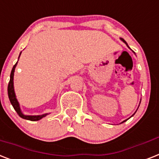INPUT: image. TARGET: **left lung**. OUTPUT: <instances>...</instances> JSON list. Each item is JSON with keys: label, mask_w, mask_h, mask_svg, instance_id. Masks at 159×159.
Returning <instances> with one entry per match:
<instances>
[{"label": "left lung", "mask_w": 159, "mask_h": 159, "mask_svg": "<svg viewBox=\"0 0 159 159\" xmlns=\"http://www.w3.org/2000/svg\"><path fill=\"white\" fill-rule=\"evenodd\" d=\"M120 39L122 40V42H124V43H125V44H126V46H127V47H128V48H129V49H130V47H129V46H128V45H127V43H126V41H125V40H124V39H122V38H120ZM138 108H139V107H138ZM136 111H137V110H136ZM136 111H135V112H136ZM135 113H134V114H135ZM134 114H133V115H134ZM133 115H132V116H133ZM132 116H131V117H132ZM126 120H127V119H126ZM126 120H125V121H123V122H126Z\"/></svg>", "instance_id": "left-lung-1"}]
</instances>
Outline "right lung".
Segmentation results:
<instances>
[{
  "label": "right lung",
  "mask_w": 159,
  "mask_h": 159,
  "mask_svg": "<svg viewBox=\"0 0 159 159\" xmlns=\"http://www.w3.org/2000/svg\"><path fill=\"white\" fill-rule=\"evenodd\" d=\"M20 55H21V52L19 54V59L20 57ZM18 64V62H17L16 64L14 65L12 68V71H11V73H10V82H9L8 85V96L9 99H10V101L12 104V106L14 107V109L16 111L17 113L19 114V116L22 118H24V119H27L29 120V121H38V120L42 119L44 117H46V115H48L49 113H44L42 115H25L24 113H22L21 109H20V106H19V103L18 101L16 98V95H15V88H14V74H15V68H16V65Z\"/></svg>",
  "instance_id": "add662e5"
}]
</instances>
